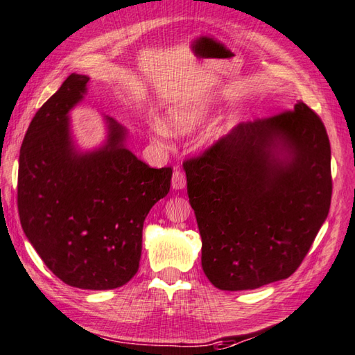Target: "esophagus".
Wrapping results in <instances>:
<instances>
[{"mask_svg":"<svg viewBox=\"0 0 355 355\" xmlns=\"http://www.w3.org/2000/svg\"><path fill=\"white\" fill-rule=\"evenodd\" d=\"M185 184H187V179H185V175L182 171L176 170L175 173H173V178H171L173 190H184Z\"/></svg>","mask_w":355,"mask_h":355,"instance_id":"34e87169","label":"esophagus"}]
</instances>
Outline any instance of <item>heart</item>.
Listing matches in <instances>:
<instances>
[{
	"mask_svg": "<svg viewBox=\"0 0 355 355\" xmlns=\"http://www.w3.org/2000/svg\"><path fill=\"white\" fill-rule=\"evenodd\" d=\"M204 122V112L191 103H178L164 112L162 122L153 123V139L160 140L171 135H189L199 128ZM219 135H211L210 140H216Z\"/></svg>",
	"mask_w": 355,
	"mask_h": 355,
	"instance_id": "b5f03b06",
	"label": "heart"
}]
</instances>
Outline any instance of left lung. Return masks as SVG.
I'll use <instances>...</instances> for the list:
<instances>
[{"mask_svg": "<svg viewBox=\"0 0 355 355\" xmlns=\"http://www.w3.org/2000/svg\"><path fill=\"white\" fill-rule=\"evenodd\" d=\"M184 170L202 239L200 263L220 291L291 277L329 213V139L303 102L239 123Z\"/></svg>", "mask_w": 355, "mask_h": 355, "instance_id": "1", "label": "left lung"}]
</instances>
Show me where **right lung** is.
Segmentation results:
<instances>
[{
  "mask_svg": "<svg viewBox=\"0 0 355 355\" xmlns=\"http://www.w3.org/2000/svg\"><path fill=\"white\" fill-rule=\"evenodd\" d=\"M89 77L71 73L33 116L19 150L18 213L33 249L63 283L110 291L139 269L144 220L170 191L171 168H151L126 146L128 130L105 116L102 145L82 150L69 112Z\"/></svg>",
  "mask_w": 355,
  "mask_h": 355,
  "instance_id": "add662e5",
  "label": "right lung"
}]
</instances>
